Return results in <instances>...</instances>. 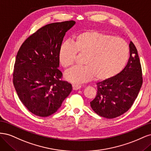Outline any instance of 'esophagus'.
<instances>
[{"mask_svg":"<svg viewBox=\"0 0 151 151\" xmlns=\"http://www.w3.org/2000/svg\"><path fill=\"white\" fill-rule=\"evenodd\" d=\"M72 88L74 90H78L80 88H81V86L79 85H76V84H73L72 85Z\"/></svg>","mask_w":151,"mask_h":151,"instance_id":"34e87169","label":"esophagus"}]
</instances>
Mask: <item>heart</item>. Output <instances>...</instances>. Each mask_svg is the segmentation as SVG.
I'll return each instance as SVG.
<instances>
[{"label":"heart","mask_w":151,"mask_h":151,"mask_svg":"<svg viewBox=\"0 0 151 151\" xmlns=\"http://www.w3.org/2000/svg\"><path fill=\"white\" fill-rule=\"evenodd\" d=\"M77 53L85 55L82 67H74L67 71L65 79L70 83L81 84L95 77L99 81H108L124 69L129 58V48L124 40L96 31L79 34L73 44L63 43L58 51V61L63 68L74 63Z\"/></svg>","instance_id":"b5f03b06"}]
</instances>
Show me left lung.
<instances>
[{"label": "left lung", "instance_id": "8db88e82", "mask_svg": "<svg viewBox=\"0 0 151 151\" xmlns=\"http://www.w3.org/2000/svg\"><path fill=\"white\" fill-rule=\"evenodd\" d=\"M129 48V60L122 72L111 79L97 83V94L90 104L102 117L114 118L127 111L141 88L142 76L137 50L132 42Z\"/></svg>", "mask_w": 151, "mask_h": 151}]
</instances>
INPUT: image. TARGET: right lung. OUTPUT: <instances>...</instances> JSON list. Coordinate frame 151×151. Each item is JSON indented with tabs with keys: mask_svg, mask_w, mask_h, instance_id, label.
I'll list each match as a JSON object with an SVG mask.
<instances>
[{
	"mask_svg": "<svg viewBox=\"0 0 151 151\" xmlns=\"http://www.w3.org/2000/svg\"><path fill=\"white\" fill-rule=\"evenodd\" d=\"M74 21L55 22L39 29L22 44L13 73V83L21 101L34 115L47 117L55 113L72 90L61 80L58 51Z\"/></svg>",
	"mask_w": 151,
	"mask_h": 151,
	"instance_id": "add662e5",
	"label": "right lung"
}]
</instances>
